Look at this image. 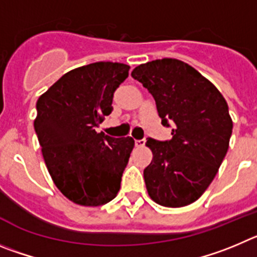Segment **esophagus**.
<instances>
[{"mask_svg":"<svg viewBox=\"0 0 257 257\" xmlns=\"http://www.w3.org/2000/svg\"><path fill=\"white\" fill-rule=\"evenodd\" d=\"M136 146H137V147H143V146L146 145V140L145 138H142V140H136Z\"/></svg>","mask_w":257,"mask_h":257,"instance_id":"1","label":"esophagus"}]
</instances>
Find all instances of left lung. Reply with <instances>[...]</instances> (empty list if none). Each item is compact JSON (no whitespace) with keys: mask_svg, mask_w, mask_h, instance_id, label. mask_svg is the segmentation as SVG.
Listing matches in <instances>:
<instances>
[{"mask_svg":"<svg viewBox=\"0 0 257 257\" xmlns=\"http://www.w3.org/2000/svg\"><path fill=\"white\" fill-rule=\"evenodd\" d=\"M132 77L152 94L161 124H173L172 140L146 142L154 155L143 172L146 188L161 206H187L206 191L228 151V103L210 80L177 59L146 62Z\"/></svg>","mask_w":257,"mask_h":257,"instance_id":"left-lung-1","label":"left lung"}]
</instances>
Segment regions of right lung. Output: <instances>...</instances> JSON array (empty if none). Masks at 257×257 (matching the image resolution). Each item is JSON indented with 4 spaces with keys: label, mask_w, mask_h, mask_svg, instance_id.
Masks as SVG:
<instances>
[{
    "label": "right lung",
    "mask_w": 257,
    "mask_h": 257,
    "mask_svg": "<svg viewBox=\"0 0 257 257\" xmlns=\"http://www.w3.org/2000/svg\"><path fill=\"white\" fill-rule=\"evenodd\" d=\"M129 66L100 61L64 74L37 101L34 129L51 178L62 195L82 206L116 197L134 147L96 128L111 114L114 92Z\"/></svg>",
    "instance_id": "add662e5"
}]
</instances>
